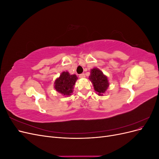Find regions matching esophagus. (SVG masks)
Masks as SVG:
<instances>
[{"mask_svg": "<svg viewBox=\"0 0 159 159\" xmlns=\"http://www.w3.org/2000/svg\"><path fill=\"white\" fill-rule=\"evenodd\" d=\"M79 77H80V78H84L85 77V74H80Z\"/></svg>", "mask_w": 159, "mask_h": 159, "instance_id": "34e87169", "label": "esophagus"}]
</instances>
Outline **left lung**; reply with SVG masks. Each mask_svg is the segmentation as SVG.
Listing matches in <instances>:
<instances>
[{
  "instance_id": "left-lung-1",
  "label": "left lung",
  "mask_w": 159,
  "mask_h": 159,
  "mask_svg": "<svg viewBox=\"0 0 159 159\" xmlns=\"http://www.w3.org/2000/svg\"><path fill=\"white\" fill-rule=\"evenodd\" d=\"M89 78L93 84L95 91L99 95H102L106 91L109 85L107 77L98 68L91 69Z\"/></svg>"
}]
</instances>
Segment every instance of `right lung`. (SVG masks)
Returning a JSON list of instances; mask_svg holds the SVG:
<instances>
[{
	"label": "right lung",
	"instance_id": "1",
	"mask_svg": "<svg viewBox=\"0 0 159 159\" xmlns=\"http://www.w3.org/2000/svg\"><path fill=\"white\" fill-rule=\"evenodd\" d=\"M78 80L76 75H70L69 72H62L58 78H57L54 82V88L57 92L61 94L70 96L73 92L74 85Z\"/></svg>",
	"mask_w": 159,
	"mask_h": 159
}]
</instances>
